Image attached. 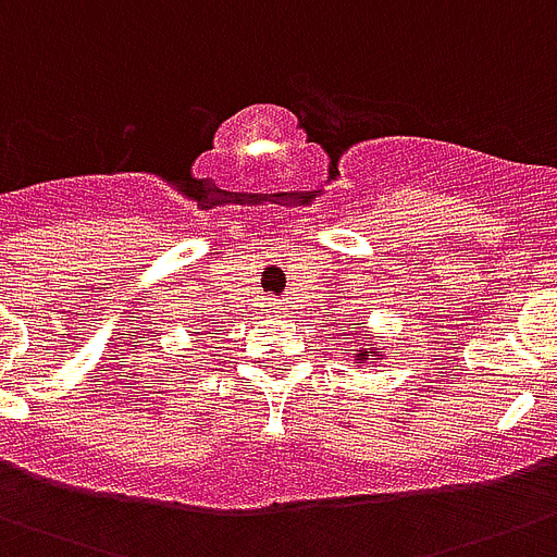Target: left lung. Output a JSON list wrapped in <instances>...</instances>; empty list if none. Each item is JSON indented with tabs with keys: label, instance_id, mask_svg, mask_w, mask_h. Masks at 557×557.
I'll list each match as a JSON object with an SVG mask.
<instances>
[{
	"label": "left lung",
	"instance_id": "8db88e82",
	"mask_svg": "<svg viewBox=\"0 0 557 557\" xmlns=\"http://www.w3.org/2000/svg\"><path fill=\"white\" fill-rule=\"evenodd\" d=\"M364 361H367V352H361V349H358V352H356V364H364Z\"/></svg>",
	"mask_w": 557,
	"mask_h": 557
}]
</instances>
